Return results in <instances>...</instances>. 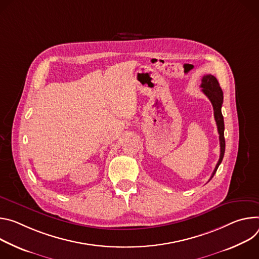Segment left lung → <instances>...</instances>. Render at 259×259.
<instances>
[{
	"label": "left lung",
	"instance_id": "obj_1",
	"mask_svg": "<svg viewBox=\"0 0 259 259\" xmlns=\"http://www.w3.org/2000/svg\"><path fill=\"white\" fill-rule=\"evenodd\" d=\"M200 88H202V92L208 97V99L212 103L213 110H214V117H215V121H216V124H217L218 134H219V142H220V156H219V160H218V162H217V164H216V166L213 170L212 176L210 178V180H211L214 177L219 164L221 163V161L223 159L224 151H225L224 120H223V116H222V113H221V107H222V103H223V93H222V90L220 88L218 80L216 79V77H214L211 74L205 75L203 77Z\"/></svg>",
	"mask_w": 259,
	"mask_h": 259
}]
</instances>
